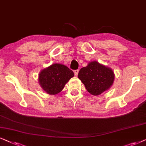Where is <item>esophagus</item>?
<instances>
[{
	"mask_svg": "<svg viewBox=\"0 0 146 146\" xmlns=\"http://www.w3.org/2000/svg\"><path fill=\"white\" fill-rule=\"evenodd\" d=\"M78 73H79V69L75 70V71H74V73H75V76H77V75H78Z\"/></svg>",
	"mask_w": 146,
	"mask_h": 146,
	"instance_id": "obj_1",
	"label": "esophagus"
}]
</instances>
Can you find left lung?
Returning a JSON list of instances; mask_svg holds the SVG:
<instances>
[{"mask_svg":"<svg viewBox=\"0 0 146 146\" xmlns=\"http://www.w3.org/2000/svg\"><path fill=\"white\" fill-rule=\"evenodd\" d=\"M78 77L88 92L93 96H99L110 88L115 75L111 68L98 61H91L87 67L81 68Z\"/></svg>","mask_w":146,"mask_h":146,"instance_id":"1","label":"left lung"}]
</instances>
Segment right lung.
Returning a JSON list of instances; mask_svg holds the SVG:
<instances>
[{
  "instance_id": "add662e5",
  "label": "right lung",
  "mask_w": 146,
  "mask_h": 146,
  "mask_svg": "<svg viewBox=\"0 0 146 146\" xmlns=\"http://www.w3.org/2000/svg\"><path fill=\"white\" fill-rule=\"evenodd\" d=\"M74 76L73 71L63 64L55 63L42 69L38 75L40 87L49 95L61 92L69 79Z\"/></svg>"
}]
</instances>
